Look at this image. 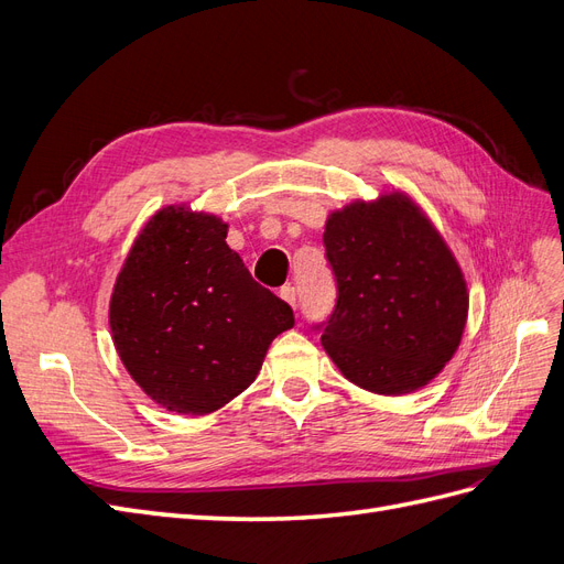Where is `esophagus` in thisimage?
<instances>
[{"instance_id": "esophagus-1", "label": "esophagus", "mask_w": 564, "mask_h": 564, "mask_svg": "<svg viewBox=\"0 0 564 564\" xmlns=\"http://www.w3.org/2000/svg\"><path fill=\"white\" fill-rule=\"evenodd\" d=\"M280 299H284L289 305H292V308H296V301H299L296 286H292V284H284V286L280 289Z\"/></svg>"}]
</instances>
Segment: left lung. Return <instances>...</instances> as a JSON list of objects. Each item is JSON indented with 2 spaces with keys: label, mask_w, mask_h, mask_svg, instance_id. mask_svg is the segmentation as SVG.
Masks as SVG:
<instances>
[{
  "label": "left lung",
  "mask_w": 564,
  "mask_h": 564,
  "mask_svg": "<svg viewBox=\"0 0 564 564\" xmlns=\"http://www.w3.org/2000/svg\"><path fill=\"white\" fill-rule=\"evenodd\" d=\"M324 247L336 305L322 346L355 386L404 395L442 371L468 317V289L447 242L402 193L329 214Z\"/></svg>",
  "instance_id": "obj_1"
}]
</instances>
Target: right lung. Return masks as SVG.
Listing matches in <instances>:
<instances>
[{
    "mask_svg": "<svg viewBox=\"0 0 564 564\" xmlns=\"http://www.w3.org/2000/svg\"><path fill=\"white\" fill-rule=\"evenodd\" d=\"M214 214L164 207L119 270L110 329L119 360L150 400L176 414H212L247 390L289 303L256 282Z\"/></svg>",
    "mask_w": 564,
    "mask_h": 564,
    "instance_id": "add662e5",
    "label": "right lung"
}]
</instances>
